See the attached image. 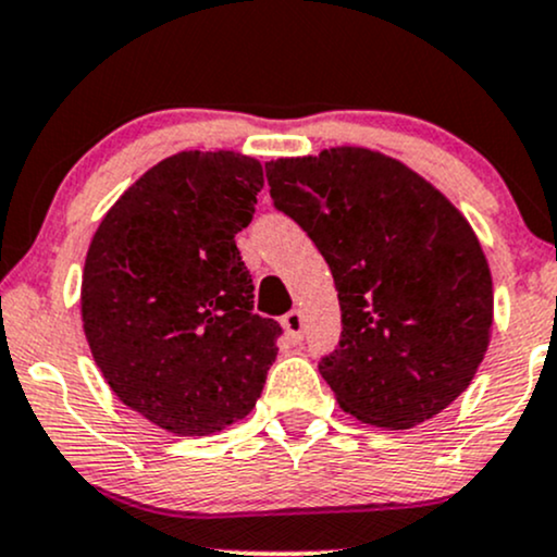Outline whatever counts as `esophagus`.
<instances>
[{
	"label": "esophagus",
	"instance_id": "obj_1",
	"mask_svg": "<svg viewBox=\"0 0 557 557\" xmlns=\"http://www.w3.org/2000/svg\"><path fill=\"white\" fill-rule=\"evenodd\" d=\"M283 327H285L287 337H290L293 343H300V337H304V327H306V322H304V314H300L298 309L287 311V314L283 317Z\"/></svg>",
	"mask_w": 557,
	"mask_h": 557
}]
</instances>
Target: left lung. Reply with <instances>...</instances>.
<instances>
[{"label": "left lung", "mask_w": 557, "mask_h": 557, "mask_svg": "<svg viewBox=\"0 0 557 557\" xmlns=\"http://www.w3.org/2000/svg\"><path fill=\"white\" fill-rule=\"evenodd\" d=\"M267 181L335 280L343 335L319 374L343 411L387 430L437 417L471 385L492 332V274L469 220L361 146L272 159Z\"/></svg>", "instance_id": "left-lung-1"}]
</instances>
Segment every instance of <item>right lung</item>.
Here are the masks:
<instances>
[{"mask_svg": "<svg viewBox=\"0 0 557 557\" xmlns=\"http://www.w3.org/2000/svg\"><path fill=\"white\" fill-rule=\"evenodd\" d=\"M264 170L238 151H181L104 214L86 253L81 317L112 393L181 437L246 419L277 359L280 324L253 314L235 235Z\"/></svg>", "mask_w": 557, "mask_h": 557, "instance_id": "add662e5", "label": "right lung"}]
</instances>
